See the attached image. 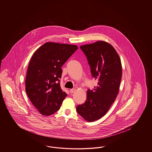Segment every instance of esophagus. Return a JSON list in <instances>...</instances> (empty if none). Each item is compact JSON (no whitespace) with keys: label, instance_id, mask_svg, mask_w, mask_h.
<instances>
[{"label":"esophagus","instance_id":"obj_1","mask_svg":"<svg viewBox=\"0 0 152 152\" xmlns=\"http://www.w3.org/2000/svg\"><path fill=\"white\" fill-rule=\"evenodd\" d=\"M75 90H75V88H72V89H71L69 91H70V93L73 94V93H74V92H75Z\"/></svg>","mask_w":152,"mask_h":152}]
</instances>
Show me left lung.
Wrapping results in <instances>:
<instances>
[{
    "instance_id": "left-lung-1",
    "label": "left lung",
    "mask_w": 152,
    "mask_h": 152,
    "mask_svg": "<svg viewBox=\"0 0 152 152\" xmlns=\"http://www.w3.org/2000/svg\"><path fill=\"white\" fill-rule=\"evenodd\" d=\"M80 48L98 84L94 90H87L86 100L77 105V111L91 122L104 116L116 99L122 77V65L116 50L107 42L99 41Z\"/></svg>"
}]
</instances>
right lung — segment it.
Returning <instances> with one entry per match:
<instances>
[{
    "label": "right lung",
    "instance_id": "obj_1",
    "mask_svg": "<svg viewBox=\"0 0 152 152\" xmlns=\"http://www.w3.org/2000/svg\"><path fill=\"white\" fill-rule=\"evenodd\" d=\"M76 45L47 42L31 58L26 79V91L42 115L58 111L67 94L62 90L60 79L62 65L77 50Z\"/></svg>",
    "mask_w": 152,
    "mask_h": 152
}]
</instances>
